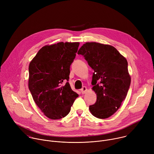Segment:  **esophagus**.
Instances as JSON below:
<instances>
[{
  "label": "esophagus",
  "instance_id": "esophagus-1",
  "mask_svg": "<svg viewBox=\"0 0 154 154\" xmlns=\"http://www.w3.org/2000/svg\"><path fill=\"white\" fill-rule=\"evenodd\" d=\"M81 93H82V94H84L85 93H86V91H87V88L86 87V86H83V87H82V88L81 89Z\"/></svg>",
  "mask_w": 154,
  "mask_h": 154
}]
</instances>
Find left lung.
I'll return each instance as SVG.
<instances>
[{
  "label": "left lung",
  "mask_w": 154,
  "mask_h": 154,
  "mask_svg": "<svg viewBox=\"0 0 154 154\" xmlns=\"http://www.w3.org/2000/svg\"><path fill=\"white\" fill-rule=\"evenodd\" d=\"M78 54L94 71L91 84L97 100L90 111L97 118H108L116 112L127 94L131 82L127 61L113 46L95 42L84 44Z\"/></svg>",
  "instance_id": "8db88e82"
}]
</instances>
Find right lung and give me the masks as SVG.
Here are the masks:
<instances>
[{"mask_svg": "<svg viewBox=\"0 0 154 154\" xmlns=\"http://www.w3.org/2000/svg\"><path fill=\"white\" fill-rule=\"evenodd\" d=\"M79 42H60L42 47L30 61L29 88L46 116L59 119L68 115L78 94L68 82L70 66Z\"/></svg>", "mask_w": 154, "mask_h": 154, "instance_id": "right-lung-1", "label": "right lung"}]
</instances>
